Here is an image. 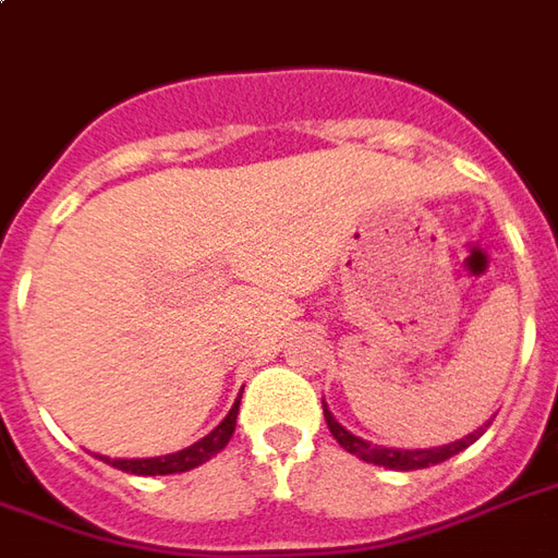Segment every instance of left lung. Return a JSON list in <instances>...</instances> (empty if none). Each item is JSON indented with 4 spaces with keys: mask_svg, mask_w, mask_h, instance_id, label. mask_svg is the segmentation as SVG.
I'll return each instance as SVG.
<instances>
[{
    "mask_svg": "<svg viewBox=\"0 0 558 558\" xmlns=\"http://www.w3.org/2000/svg\"><path fill=\"white\" fill-rule=\"evenodd\" d=\"M323 416H326V426H329V432H332V438L344 447L347 453L360 456V459L372 462V465H384V469H392V471H416V469H428V465H438V462H444V459H450V456L462 453L465 447H471V444L477 441L483 432H486V426H489V423H483L481 428H474V432L465 435V438L441 444V447H428V450H401V447H377V444L365 441V438L353 435V432H347V428L335 420L326 401H323Z\"/></svg>",
    "mask_w": 558,
    "mask_h": 558,
    "instance_id": "obj_1",
    "label": "left lung"
}]
</instances>
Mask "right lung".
<instances>
[{
	"label": "right lung",
	"mask_w": 558,
	"mask_h": 558,
	"mask_svg": "<svg viewBox=\"0 0 558 558\" xmlns=\"http://www.w3.org/2000/svg\"><path fill=\"white\" fill-rule=\"evenodd\" d=\"M241 401V399H239ZM239 401L232 404V411L223 416V423L208 432L202 441L190 444L184 450L169 456H150V459H108V456H99L102 462H108L111 469L126 471V474H142V477H154V474H181V471L198 469L202 462H208L211 456H217L223 450L232 432H235V420H239Z\"/></svg>",
	"instance_id": "add662e5"
}]
</instances>
